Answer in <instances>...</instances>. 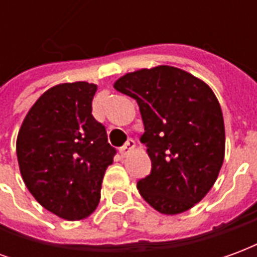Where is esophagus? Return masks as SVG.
Listing matches in <instances>:
<instances>
[{
    "label": "esophagus",
    "instance_id": "1",
    "mask_svg": "<svg viewBox=\"0 0 257 257\" xmlns=\"http://www.w3.org/2000/svg\"><path fill=\"white\" fill-rule=\"evenodd\" d=\"M134 149H135V140L128 139V142H126V143H125V145H123L122 147H121V150H119V153H121V156L125 157V156H128L129 153L134 150Z\"/></svg>",
    "mask_w": 257,
    "mask_h": 257
}]
</instances>
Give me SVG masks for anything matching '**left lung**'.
I'll list each match as a JSON object with an SVG mask.
<instances>
[{"mask_svg":"<svg viewBox=\"0 0 257 257\" xmlns=\"http://www.w3.org/2000/svg\"><path fill=\"white\" fill-rule=\"evenodd\" d=\"M114 88L138 101L151 172L140 195L161 213L176 215L204 198L224 160V121L208 85L171 66L125 74Z\"/></svg>","mask_w":257,"mask_h":257,"instance_id":"obj_1","label":"left lung"}]
</instances>
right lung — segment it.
Listing matches in <instances>:
<instances>
[{
    "label": "right lung",
    "mask_w": 257,
    "mask_h": 257,
    "mask_svg": "<svg viewBox=\"0 0 257 257\" xmlns=\"http://www.w3.org/2000/svg\"><path fill=\"white\" fill-rule=\"evenodd\" d=\"M97 86L56 85L27 112L16 142L20 173L40 204L59 217L81 220L100 201L103 176L115 149L92 115Z\"/></svg>",
    "instance_id": "obj_1"
}]
</instances>
